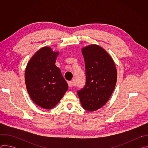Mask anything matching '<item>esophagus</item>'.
Returning <instances> with one entry per match:
<instances>
[{
    "mask_svg": "<svg viewBox=\"0 0 148 148\" xmlns=\"http://www.w3.org/2000/svg\"><path fill=\"white\" fill-rule=\"evenodd\" d=\"M68 84L70 87H73V83L72 81H68Z\"/></svg>",
    "mask_w": 148,
    "mask_h": 148,
    "instance_id": "1",
    "label": "esophagus"
}]
</instances>
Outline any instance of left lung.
Returning a JSON list of instances; mask_svg holds the SVG:
<instances>
[{"label":"left lung","instance_id":"obj_1","mask_svg":"<svg viewBox=\"0 0 148 148\" xmlns=\"http://www.w3.org/2000/svg\"><path fill=\"white\" fill-rule=\"evenodd\" d=\"M81 51L85 61L86 85L77 93L82 108L95 111L111 97L117 80L116 68L111 56L97 45L84 47Z\"/></svg>","mask_w":148,"mask_h":148}]
</instances>
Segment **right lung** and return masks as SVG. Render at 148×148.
I'll return each mask as SVG.
<instances>
[{
  "label": "right lung",
  "mask_w": 148,
  "mask_h": 148,
  "mask_svg": "<svg viewBox=\"0 0 148 148\" xmlns=\"http://www.w3.org/2000/svg\"><path fill=\"white\" fill-rule=\"evenodd\" d=\"M58 51L50 47L39 49L26 66L25 79L27 91L32 100L40 107L54 108L69 89L61 71L56 66Z\"/></svg>",
  "instance_id": "add662e5"
}]
</instances>
